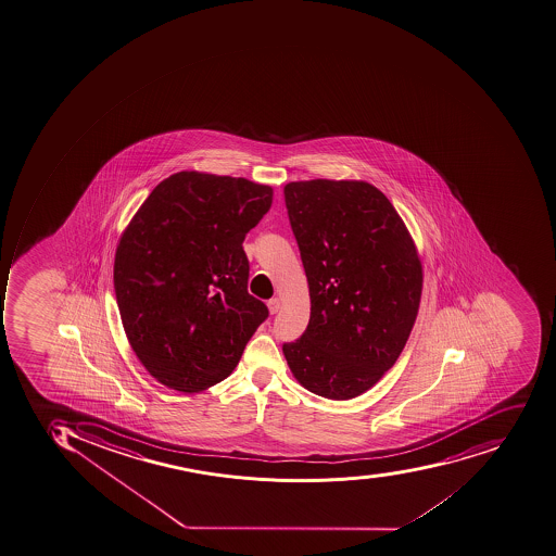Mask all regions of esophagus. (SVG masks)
I'll return each mask as SVG.
<instances>
[{
    "label": "esophagus",
    "mask_w": 556,
    "mask_h": 556,
    "mask_svg": "<svg viewBox=\"0 0 556 556\" xmlns=\"http://www.w3.org/2000/svg\"><path fill=\"white\" fill-rule=\"evenodd\" d=\"M268 312H270L271 315L277 314L280 308V300L279 298H271V300H268Z\"/></svg>",
    "instance_id": "1"
}]
</instances>
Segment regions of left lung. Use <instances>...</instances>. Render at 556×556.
<instances>
[{"instance_id": "8db88e82", "label": "left lung", "mask_w": 556, "mask_h": 556, "mask_svg": "<svg viewBox=\"0 0 556 556\" xmlns=\"http://www.w3.org/2000/svg\"><path fill=\"white\" fill-rule=\"evenodd\" d=\"M285 199L308 280L311 320L282 352L308 392L350 401L392 369L409 340L422 293L418 248L369 181H289Z\"/></svg>"}]
</instances>
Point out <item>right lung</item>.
<instances>
[{"label": "right lung", "instance_id": "add662e5", "mask_svg": "<svg viewBox=\"0 0 556 556\" xmlns=\"http://www.w3.org/2000/svg\"><path fill=\"white\" fill-rule=\"evenodd\" d=\"M274 189L245 178L178 172L155 186L117 242L121 323L147 372L181 393L232 375L267 306L248 293L245 233Z\"/></svg>", "mask_w": 556, "mask_h": 556}]
</instances>
